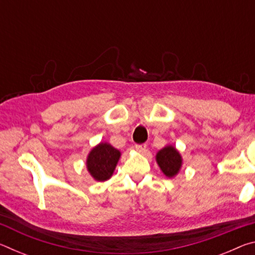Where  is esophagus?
Wrapping results in <instances>:
<instances>
[{
    "label": "esophagus",
    "mask_w": 255,
    "mask_h": 255,
    "mask_svg": "<svg viewBox=\"0 0 255 255\" xmlns=\"http://www.w3.org/2000/svg\"><path fill=\"white\" fill-rule=\"evenodd\" d=\"M135 148H136V150H138V152L144 153L146 148H147V145H146V144H136Z\"/></svg>",
    "instance_id": "34e87169"
}]
</instances>
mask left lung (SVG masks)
Returning <instances> with one entry per match:
<instances>
[{
    "mask_svg": "<svg viewBox=\"0 0 255 255\" xmlns=\"http://www.w3.org/2000/svg\"><path fill=\"white\" fill-rule=\"evenodd\" d=\"M156 162L159 169L167 178H173L182 166V157L173 146H165L156 154Z\"/></svg>",
    "mask_w": 255,
    "mask_h": 255,
    "instance_id": "obj_1",
    "label": "left lung"
}]
</instances>
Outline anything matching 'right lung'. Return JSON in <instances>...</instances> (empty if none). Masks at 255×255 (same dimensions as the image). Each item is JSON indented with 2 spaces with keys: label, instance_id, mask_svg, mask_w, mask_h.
<instances>
[{
  "label": "right lung",
  "instance_id": "add662e5",
  "mask_svg": "<svg viewBox=\"0 0 255 255\" xmlns=\"http://www.w3.org/2000/svg\"><path fill=\"white\" fill-rule=\"evenodd\" d=\"M120 152L108 143H100L91 149L86 159V167L92 178L106 181L111 178L120 158Z\"/></svg>",
  "mask_w": 255,
  "mask_h": 255
}]
</instances>
